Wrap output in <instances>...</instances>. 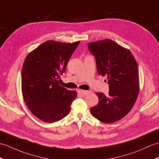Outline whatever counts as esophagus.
I'll return each instance as SVG.
<instances>
[{
	"label": "esophagus",
	"mask_w": 159,
	"mask_h": 159,
	"mask_svg": "<svg viewBox=\"0 0 159 159\" xmlns=\"http://www.w3.org/2000/svg\"><path fill=\"white\" fill-rule=\"evenodd\" d=\"M78 93L82 95H87L91 93L90 91H84V90H78Z\"/></svg>",
	"instance_id": "34e87169"
}]
</instances>
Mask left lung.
I'll use <instances>...</instances> for the list:
<instances>
[{
	"instance_id": "left-lung-1",
	"label": "left lung",
	"mask_w": 159,
	"mask_h": 159,
	"mask_svg": "<svg viewBox=\"0 0 159 159\" xmlns=\"http://www.w3.org/2000/svg\"><path fill=\"white\" fill-rule=\"evenodd\" d=\"M88 48L95 58L98 74L106 76L109 84L108 95L96 93L99 103L91 107L90 112L103 123H114L126 116L137 100L139 91L137 61L129 49L111 39L89 43Z\"/></svg>"
}]
</instances>
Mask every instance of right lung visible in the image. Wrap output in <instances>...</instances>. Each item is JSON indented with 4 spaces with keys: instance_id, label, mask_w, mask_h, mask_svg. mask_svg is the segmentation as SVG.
<instances>
[{
    "instance_id": "right-lung-1",
    "label": "right lung",
    "mask_w": 159,
    "mask_h": 159,
    "mask_svg": "<svg viewBox=\"0 0 159 159\" xmlns=\"http://www.w3.org/2000/svg\"><path fill=\"white\" fill-rule=\"evenodd\" d=\"M79 43L47 40L25 57L21 70L22 95L29 110L40 120L55 123L70 112L77 92L60 85L58 79Z\"/></svg>"
}]
</instances>
